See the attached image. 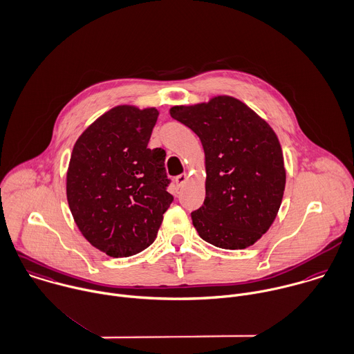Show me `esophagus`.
Listing matches in <instances>:
<instances>
[{"label": "esophagus", "instance_id": "34e87169", "mask_svg": "<svg viewBox=\"0 0 354 354\" xmlns=\"http://www.w3.org/2000/svg\"><path fill=\"white\" fill-rule=\"evenodd\" d=\"M187 174L185 173H183V174H180V176H177L176 177V184H177V187H183L184 184H185V181H187Z\"/></svg>", "mask_w": 354, "mask_h": 354}]
</instances>
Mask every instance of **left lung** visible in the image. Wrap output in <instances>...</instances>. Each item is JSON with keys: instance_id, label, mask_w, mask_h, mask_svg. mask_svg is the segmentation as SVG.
<instances>
[{"instance_id": "left-lung-1", "label": "left lung", "mask_w": 354, "mask_h": 354, "mask_svg": "<svg viewBox=\"0 0 354 354\" xmlns=\"http://www.w3.org/2000/svg\"><path fill=\"white\" fill-rule=\"evenodd\" d=\"M170 115L198 134L205 149L206 198L191 213L198 234L227 250L254 244L274 221L286 187L276 133L231 96L176 106Z\"/></svg>"}]
</instances>
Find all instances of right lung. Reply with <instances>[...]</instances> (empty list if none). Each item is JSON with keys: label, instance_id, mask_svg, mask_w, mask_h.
I'll list each match as a JSON object with an SVG mask.
<instances>
[{"label": "right lung", "instance_id": "add662e5", "mask_svg": "<svg viewBox=\"0 0 354 354\" xmlns=\"http://www.w3.org/2000/svg\"><path fill=\"white\" fill-rule=\"evenodd\" d=\"M156 109L118 106L77 140L67 171V201L85 239L110 257L151 245L173 202L166 152L148 148Z\"/></svg>", "mask_w": 354, "mask_h": 354}]
</instances>
